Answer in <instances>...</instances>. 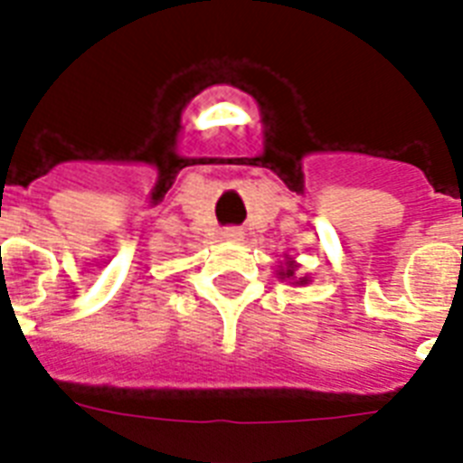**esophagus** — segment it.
<instances>
[{
    "label": "esophagus",
    "instance_id": "34e87169",
    "mask_svg": "<svg viewBox=\"0 0 463 463\" xmlns=\"http://www.w3.org/2000/svg\"><path fill=\"white\" fill-rule=\"evenodd\" d=\"M223 238L228 240V242H240V240L245 238V231H242V228H225Z\"/></svg>",
    "mask_w": 463,
    "mask_h": 463
}]
</instances>
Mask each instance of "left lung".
I'll use <instances>...</instances> for the list:
<instances>
[{
  "mask_svg": "<svg viewBox=\"0 0 463 463\" xmlns=\"http://www.w3.org/2000/svg\"><path fill=\"white\" fill-rule=\"evenodd\" d=\"M298 269L300 264L296 261V257H290V254H283V261H279V269H276V276L281 279V281H288L290 286H307L309 276H298Z\"/></svg>",
  "mask_w": 463,
  "mask_h": 463,
  "instance_id": "1",
  "label": "left lung"
}]
</instances>
